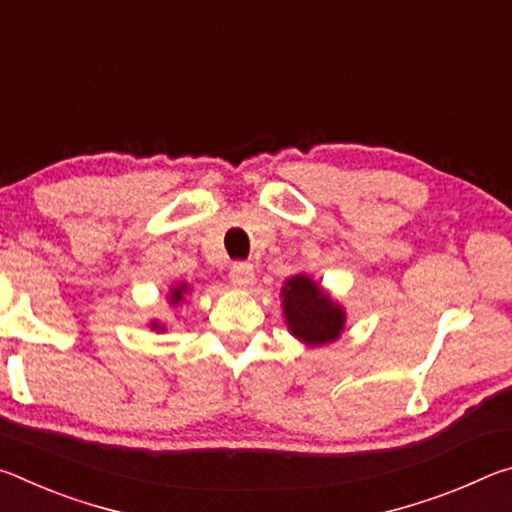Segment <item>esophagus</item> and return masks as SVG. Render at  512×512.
Returning <instances> with one entry per match:
<instances>
[{"instance_id":"esophagus-1","label":"esophagus","mask_w":512,"mask_h":512,"mask_svg":"<svg viewBox=\"0 0 512 512\" xmlns=\"http://www.w3.org/2000/svg\"><path fill=\"white\" fill-rule=\"evenodd\" d=\"M230 280L235 287H241V289H248L253 287L255 282V268L246 264V262H239L230 268Z\"/></svg>"}]
</instances>
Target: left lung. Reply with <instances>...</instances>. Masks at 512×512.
Returning <instances> with one entry per match:
<instances>
[{
	"instance_id": "1",
	"label": "left lung",
	"mask_w": 512,
	"mask_h": 512,
	"mask_svg": "<svg viewBox=\"0 0 512 512\" xmlns=\"http://www.w3.org/2000/svg\"><path fill=\"white\" fill-rule=\"evenodd\" d=\"M280 298L284 325L293 339L307 348H323L341 339L348 320L345 307L309 273L287 277Z\"/></svg>"
}]
</instances>
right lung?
I'll use <instances>...</instances> for the list:
<instances>
[{"label":"right lung","instance_id":"1","mask_svg":"<svg viewBox=\"0 0 512 512\" xmlns=\"http://www.w3.org/2000/svg\"><path fill=\"white\" fill-rule=\"evenodd\" d=\"M194 289H192V284L189 282H173L171 287H169V293H167V300H169V307H183V302H185V298L189 296V293H192ZM149 327L151 329H155V332H167V325L164 323H160V320H151L149 323Z\"/></svg>","mask_w":512,"mask_h":512}]
</instances>
